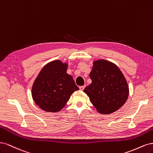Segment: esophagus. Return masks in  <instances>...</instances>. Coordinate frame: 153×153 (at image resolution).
I'll list each match as a JSON object with an SVG mask.
<instances>
[{
	"mask_svg": "<svg viewBox=\"0 0 153 153\" xmlns=\"http://www.w3.org/2000/svg\"><path fill=\"white\" fill-rule=\"evenodd\" d=\"M85 86H79V89L81 91H82L84 89H85Z\"/></svg>",
	"mask_w": 153,
	"mask_h": 153,
	"instance_id": "esophagus-1",
	"label": "esophagus"
}]
</instances>
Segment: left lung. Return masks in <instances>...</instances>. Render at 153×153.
<instances>
[{
	"mask_svg": "<svg viewBox=\"0 0 153 153\" xmlns=\"http://www.w3.org/2000/svg\"><path fill=\"white\" fill-rule=\"evenodd\" d=\"M90 74L92 82L84 92L97 111L103 114L116 111L126 102L129 87L119 68L111 62L98 60L93 62Z\"/></svg>",
	"mask_w": 153,
	"mask_h": 153,
	"instance_id": "left-lung-1",
	"label": "left lung"
}]
</instances>
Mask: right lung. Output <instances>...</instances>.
<instances>
[{
    "label": "right lung",
    "mask_w": 153,
    "mask_h": 153,
    "mask_svg": "<svg viewBox=\"0 0 153 153\" xmlns=\"http://www.w3.org/2000/svg\"><path fill=\"white\" fill-rule=\"evenodd\" d=\"M68 64L54 60L44 66L33 82L32 96L36 105L47 112L62 110L72 93L79 90L72 76L68 74Z\"/></svg>",
    "instance_id": "right-lung-1"
}]
</instances>
